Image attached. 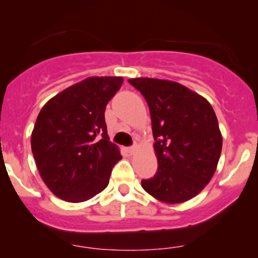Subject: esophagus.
<instances>
[{"label": "esophagus", "instance_id": "esophagus-1", "mask_svg": "<svg viewBox=\"0 0 258 258\" xmlns=\"http://www.w3.org/2000/svg\"><path fill=\"white\" fill-rule=\"evenodd\" d=\"M127 152H128L130 154H135L136 152H137V146H132V147L127 148Z\"/></svg>", "mask_w": 258, "mask_h": 258}]
</instances>
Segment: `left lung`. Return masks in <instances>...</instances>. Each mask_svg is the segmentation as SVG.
<instances>
[{
	"mask_svg": "<svg viewBox=\"0 0 258 258\" xmlns=\"http://www.w3.org/2000/svg\"><path fill=\"white\" fill-rule=\"evenodd\" d=\"M142 93L152 117L158 171L142 180L147 193L162 203L191 199L214 176L222 135L211 104L185 86L149 78L130 79Z\"/></svg>",
	"mask_w": 258,
	"mask_h": 258,
	"instance_id": "left-lung-1",
	"label": "left lung"
}]
</instances>
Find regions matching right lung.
<instances>
[{
    "mask_svg": "<svg viewBox=\"0 0 258 258\" xmlns=\"http://www.w3.org/2000/svg\"><path fill=\"white\" fill-rule=\"evenodd\" d=\"M122 78H87L44 104L31 135L44 184L69 203H82L104 190L121 154L109 141L105 106Z\"/></svg>",
    "mask_w": 258,
    "mask_h": 258,
    "instance_id": "add662e5",
    "label": "right lung"
}]
</instances>
